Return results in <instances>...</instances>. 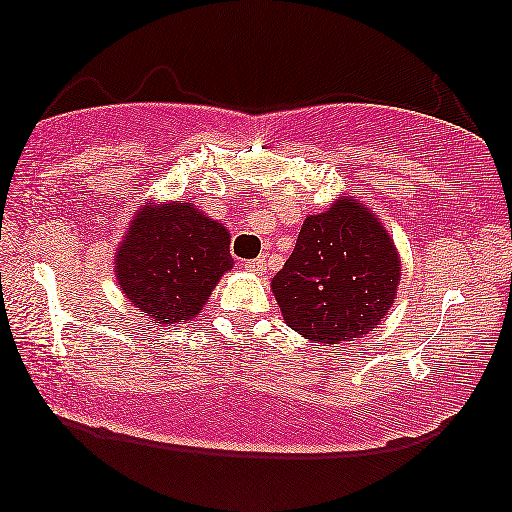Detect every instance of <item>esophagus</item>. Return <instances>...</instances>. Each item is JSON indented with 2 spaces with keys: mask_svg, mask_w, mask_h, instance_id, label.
I'll return each instance as SVG.
<instances>
[{
  "mask_svg": "<svg viewBox=\"0 0 512 512\" xmlns=\"http://www.w3.org/2000/svg\"><path fill=\"white\" fill-rule=\"evenodd\" d=\"M242 268L251 272V275H265V261H261V258H254V261H244Z\"/></svg>",
  "mask_w": 512,
  "mask_h": 512,
  "instance_id": "34e87169",
  "label": "esophagus"
}]
</instances>
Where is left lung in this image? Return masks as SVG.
Instances as JSON below:
<instances>
[{
  "instance_id": "obj_1",
  "label": "left lung",
  "mask_w": 512,
  "mask_h": 512,
  "mask_svg": "<svg viewBox=\"0 0 512 512\" xmlns=\"http://www.w3.org/2000/svg\"><path fill=\"white\" fill-rule=\"evenodd\" d=\"M398 282L394 240L363 202L342 195L328 212L307 216L272 293L293 331L338 345L380 324Z\"/></svg>"
}]
</instances>
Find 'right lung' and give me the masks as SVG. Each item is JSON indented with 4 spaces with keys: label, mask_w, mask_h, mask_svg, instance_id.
<instances>
[{
    "label": "right lung",
    "mask_w": 512,
    "mask_h": 512,
    "mask_svg": "<svg viewBox=\"0 0 512 512\" xmlns=\"http://www.w3.org/2000/svg\"><path fill=\"white\" fill-rule=\"evenodd\" d=\"M233 268L228 230L193 202L146 207L116 251V279L153 324L188 321Z\"/></svg>",
    "instance_id": "add662e5"
}]
</instances>
